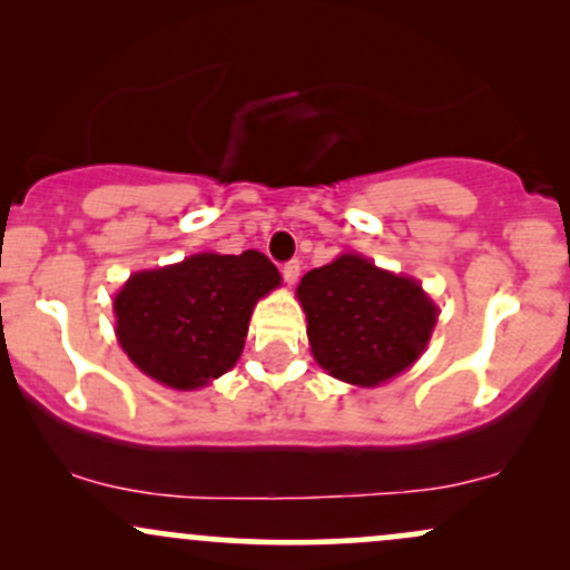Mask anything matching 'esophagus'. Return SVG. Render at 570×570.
Returning <instances> with one entry per match:
<instances>
[{
	"label": "esophagus",
	"mask_w": 570,
	"mask_h": 570,
	"mask_svg": "<svg viewBox=\"0 0 570 570\" xmlns=\"http://www.w3.org/2000/svg\"><path fill=\"white\" fill-rule=\"evenodd\" d=\"M281 276H284L286 284H294L299 278V263L297 259H289L284 267H281Z\"/></svg>",
	"instance_id": "obj_1"
}]
</instances>
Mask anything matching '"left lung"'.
<instances>
[{
  "mask_svg": "<svg viewBox=\"0 0 570 570\" xmlns=\"http://www.w3.org/2000/svg\"><path fill=\"white\" fill-rule=\"evenodd\" d=\"M297 297L316 362L364 389L412 367L440 313L415 278L381 271L362 254H340L305 273Z\"/></svg>",
  "mask_w": 570,
  "mask_h": 570,
  "instance_id": "left-lung-1",
  "label": "left lung"
}]
</instances>
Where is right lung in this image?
<instances>
[{
  "label": "right lung",
  "instance_id": "1",
  "mask_svg": "<svg viewBox=\"0 0 570 570\" xmlns=\"http://www.w3.org/2000/svg\"><path fill=\"white\" fill-rule=\"evenodd\" d=\"M278 284L276 265L254 248L134 273L115 297L117 340L153 381L200 389L238 362L254 305Z\"/></svg>",
  "mask_w": 570,
  "mask_h": 570
}]
</instances>
